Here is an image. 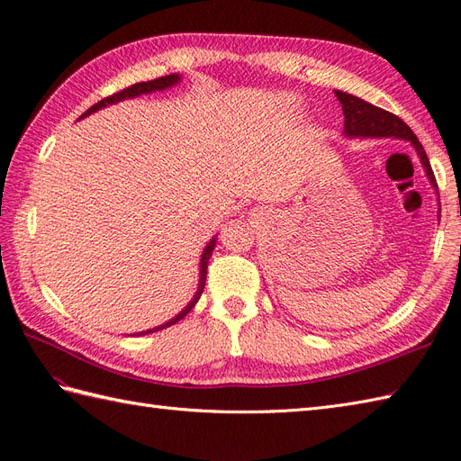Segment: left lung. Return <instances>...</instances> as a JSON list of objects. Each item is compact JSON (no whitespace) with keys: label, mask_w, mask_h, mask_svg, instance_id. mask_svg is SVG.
<instances>
[{"label":"left lung","mask_w":461,"mask_h":461,"mask_svg":"<svg viewBox=\"0 0 461 461\" xmlns=\"http://www.w3.org/2000/svg\"><path fill=\"white\" fill-rule=\"evenodd\" d=\"M334 95H337L339 102L342 104L346 138H398V140L410 142L417 153V158H420L423 165L432 190H435V194L438 196V186H437L435 175H432L427 153L406 122H403L400 117L388 113V111L361 100L357 95H352L342 90H334ZM438 221H440V203H438Z\"/></svg>","instance_id":"obj_1"}]
</instances>
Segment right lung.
I'll use <instances>...</instances> for the list:
<instances>
[{"label": "right lung", "instance_id": "1", "mask_svg": "<svg viewBox=\"0 0 461 461\" xmlns=\"http://www.w3.org/2000/svg\"><path fill=\"white\" fill-rule=\"evenodd\" d=\"M180 80H183V77H180L178 73H175V75H167V77H161V78H156V80L138 82V85H132L131 88H124V90H121V92H117V94H113V95L104 97L102 102L94 104L88 111H85V113H82V115L78 117V121H80V119H85V117H88V115H92V113H95V111H100V109H104V107H107V105H115V104L124 102V100H132V97H138V95H146V94H153V92L169 90V88L176 86ZM215 244H217V234H215L213 239L209 240V242L205 244V248H203L202 258H200V273H198V275H200V278H198L196 294L192 296V300L185 305V308L180 310L175 317H171L169 321H165V323H161V325H158V327H153V329H146V330H142V332H134V334H131V337H142V334H151V332L163 330V329H167V327H171V325L178 323L180 319L186 317V315L190 313V310L194 308V305L198 303V300H200V296H202V292H203V286H205V275H207V263H209V258H212V252L215 249Z\"/></svg>", "mask_w": 461, "mask_h": 461}]
</instances>
